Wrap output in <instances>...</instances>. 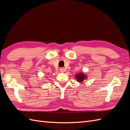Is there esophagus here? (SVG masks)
<instances>
[{
  "mask_svg": "<svg viewBox=\"0 0 130 130\" xmlns=\"http://www.w3.org/2000/svg\"><path fill=\"white\" fill-rule=\"evenodd\" d=\"M60 71L61 72H64L65 71V69L63 68H61L60 69Z\"/></svg>",
  "mask_w": 130,
  "mask_h": 130,
  "instance_id": "34e87169",
  "label": "esophagus"
}]
</instances>
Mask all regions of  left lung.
<instances>
[{
    "label": "left lung",
    "instance_id": "1",
    "mask_svg": "<svg viewBox=\"0 0 130 130\" xmlns=\"http://www.w3.org/2000/svg\"><path fill=\"white\" fill-rule=\"evenodd\" d=\"M75 78H76V80L78 82H82V81H84L85 78H87V77H86V76L83 73H81L76 74V75L75 76Z\"/></svg>",
    "mask_w": 130,
    "mask_h": 130
}]
</instances>
